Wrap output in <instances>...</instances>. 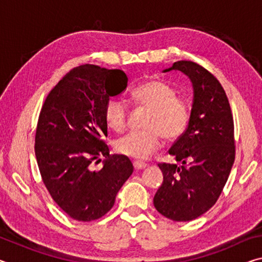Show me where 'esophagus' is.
<instances>
[{
  "instance_id": "34e87169",
  "label": "esophagus",
  "mask_w": 262,
  "mask_h": 262,
  "mask_svg": "<svg viewBox=\"0 0 262 262\" xmlns=\"http://www.w3.org/2000/svg\"><path fill=\"white\" fill-rule=\"evenodd\" d=\"M133 165H134V167L136 168V170H142V168L147 167V164L143 163V162H140V161H134V163H133Z\"/></svg>"
}]
</instances>
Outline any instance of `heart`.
Listing matches in <instances>:
<instances>
[{
    "label": "heart",
    "instance_id": "b5f03b06",
    "mask_svg": "<svg viewBox=\"0 0 262 262\" xmlns=\"http://www.w3.org/2000/svg\"><path fill=\"white\" fill-rule=\"evenodd\" d=\"M130 97L142 106L150 108L144 130H129L118 137L114 148L125 156L147 159L162 144V134L167 140L178 139L187 128L192 108L188 100L177 96V89L161 79L140 84L133 89ZM105 120L114 130L126 127L129 106L121 97H112L105 105Z\"/></svg>",
    "mask_w": 262,
    "mask_h": 262
}]
</instances>
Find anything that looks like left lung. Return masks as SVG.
Here are the masks:
<instances>
[{
  "mask_svg": "<svg viewBox=\"0 0 262 262\" xmlns=\"http://www.w3.org/2000/svg\"><path fill=\"white\" fill-rule=\"evenodd\" d=\"M170 70L187 75L194 98L188 126L168 150L183 165L158 164L163 183L154 206L167 219L187 222L209 210L227 184L236 156L233 117L223 86L206 68L183 60L164 73Z\"/></svg>",
  "mask_w": 262,
  "mask_h": 262,
  "instance_id": "8db88e82",
  "label": "left lung"
}]
</instances>
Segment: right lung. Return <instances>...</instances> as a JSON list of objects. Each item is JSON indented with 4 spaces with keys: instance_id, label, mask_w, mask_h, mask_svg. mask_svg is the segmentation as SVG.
<instances>
[{
    "instance_id": "obj_1",
    "label": "right lung",
    "mask_w": 262,
    "mask_h": 262,
    "mask_svg": "<svg viewBox=\"0 0 262 262\" xmlns=\"http://www.w3.org/2000/svg\"><path fill=\"white\" fill-rule=\"evenodd\" d=\"M120 69L83 64L70 70L46 97L35 129L34 152L43 185L66 214L79 222L103 217L133 173L123 155H110L105 105L125 90ZM105 157L103 167L91 163Z\"/></svg>"
}]
</instances>
